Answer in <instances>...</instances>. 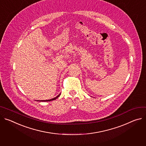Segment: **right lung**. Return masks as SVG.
Instances as JSON below:
<instances>
[{"instance_id": "add662e5", "label": "right lung", "mask_w": 146, "mask_h": 146, "mask_svg": "<svg viewBox=\"0 0 146 146\" xmlns=\"http://www.w3.org/2000/svg\"><path fill=\"white\" fill-rule=\"evenodd\" d=\"M60 94H59L57 97H56L55 98H52V99H50V100H42V101H53V100H56V98H58L59 96H60Z\"/></svg>"}]
</instances>
